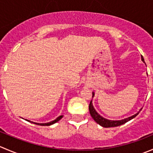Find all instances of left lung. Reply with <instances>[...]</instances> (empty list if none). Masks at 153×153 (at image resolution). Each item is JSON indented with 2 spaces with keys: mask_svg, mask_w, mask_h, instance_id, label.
I'll return each mask as SVG.
<instances>
[{
  "mask_svg": "<svg viewBox=\"0 0 153 153\" xmlns=\"http://www.w3.org/2000/svg\"><path fill=\"white\" fill-rule=\"evenodd\" d=\"M141 60H142V61L144 62V59H143V57H141ZM93 95H94V92L92 93V97H93ZM89 112H90L91 116H92V118L95 120V122L98 123V124L101 125V126H103V127H106V128L114 127V126H120V125L124 124L125 123L127 122V121H130V120L132 119L133 118H135V117L137 116L138 114L139 113V112H138V113L132 115V116L129 117V118H125V119L121 120V121H111V120H108V119H106V118H103L102 116H101V115H100L99 114L95 111V109H94L93 106H92V101H91L90 103H89Z\"/></svg>",
  "mask_w": 153,
  "mask_h": 153,
  "instance_id": "8db88e82",
  "label": "left lung"
}]
</instances>
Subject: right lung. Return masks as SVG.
<instances>
[{
	"instance_id": "obj_1",
	"label": "right lung",
	"mask_w": 153,
	"mask_h": 153,
	"mask_svg": "<svg viewBox=\"0 0 153 153\" xmlns=\"http://www.w3.org/2000/svg\"><path fill=\"white\" fill-rule=\"evenodd\" d=\"M62 118H63V115H60L59 117H58V118H57L55 120H54V121H51V122H49V123H46V124H39V123H34V122H32V123H33V124H35L40 125V126H50V125H52V124H55V123L58 122V121H59V120H61ZM26 120H27V119H26ZM27 121H28V120H27ZM30 122H31V121H30Z\"/></svg>"
}]
</instances>
